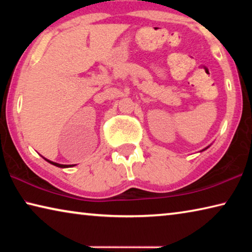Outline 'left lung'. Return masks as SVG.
Returning <instances> with one entry per match:
<instances>
[{"mask_svg":"<svg viewBox=\"0 0 252 252\" xmlns=\"http://www.w3.org/2000/svg\"><path fill=\"white\" fill-rule=\"evenodd\" d=\"M208 148H209V147H207V148H204V149H203V150H201V151H204V150H207V149H208Z\"/></svg>","mask_w":252,"mask_h":252,"instance_id":"1","label":"left lung"}]
</instances>
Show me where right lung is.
Returning <instances> with one entry per match:
<instances>
[{
	"instance_id": "obj_1",
	"label": "right lung",
	"mask_w": 252,
	"mask_h": 252,
	"mask_svg": "<svg viewBox=\"0 0 252 252\" xmlns=\"http://www.w3.org/2000/svg\"><path fill=\"white\" fill-rule=\"evenodd\" d=\"M42 158H43L45 161H48L49 163L53 164V165H55V167H59V168H71V167H73V165H75V164H60V163H57V162H53V161H51V160L45 159L44 157H42Z\"/></svg>"
}]
</instances>
